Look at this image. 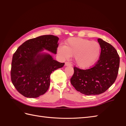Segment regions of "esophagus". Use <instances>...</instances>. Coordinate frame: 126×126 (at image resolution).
Returning a JSON list of instances; mask_svg holds the SVG:
<instances>
[{
	"instance_id": "esophagus-1",
	"label": "esophagus",
	"mask_w": 126,
	"mask_h": 126,
	"mask_svg": "<svg viewBox=\"0 0 126 126\" xmlns=\"http://www.w3.org/2000/svg\"><path fill=\"white\" fill-rule=\"evenodd\" d=\"M65 66H71V64L70 63L68 62H66L65 63Z\"/></svg>"
}]
</instances>
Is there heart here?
<instances>
[{
	"label": "heart",
	"mask_w": 126,
	"mask_h": 126,
	"mask_svg": "<svg viewBox=\"0 0 126 126\" xmlns=\"http://www.w3.org/2000/svg\"><path fill=\"white\" fill-rule=\"evenodd\" d=\"M101 48L98 42L77 37L68 38L64 47H59L57 53L63 59L74 56V61L79 67L90 68L97 62Z\"/></svg>",
	"instance_id": "obj_1"
}]
</instances>
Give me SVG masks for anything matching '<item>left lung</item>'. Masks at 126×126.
<instances>
[{"instance_id":"8db88e82","label":"left lung","mask_w":126,"mask_h":126,"mask_svg":"<svg viewBox=\"0 0 126 126\" xmlns=\"http://www.w3.org/2000/svg\"><path fill=\"white\" fill-rule=\"evenodd\" d=\"M101 52L98 62L93 68L81 70L74 67L70 79L76 90L86 95L105 92L115 81L118 74L120 57L116 49L108 43L98 39Z\"/></svg>"}]
</instances>
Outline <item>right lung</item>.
I'll use <instances>...</instances> for the list:
<instances>
[{
    "instance_id": "add662e5",
    "label": "right lung",
    "mask_w": 126,
    "mask_h": 126,
    "mask_svg": "<svg viewBox=\"0 0 126 126\" xmlns=\"http://www.w3.org/2000/svg\"><path fill=\"white\" fill-rule=\"evenodd\" d=\"M59 38L43 35L29 39L13 55L11 77L18 92L25 97L36 98L44 94L50 86V75L64 63L55 60L46 50L56 54Z\"/></svg>"
}]
</instances>
